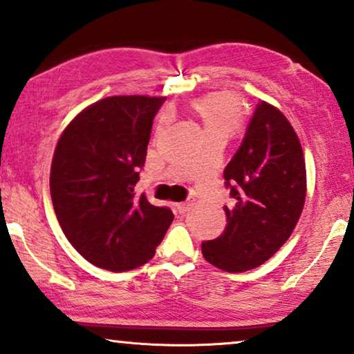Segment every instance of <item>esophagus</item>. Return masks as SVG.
<instances>
[{
	"label": "esophagus",
	"instance_id": "34e87169",
	"mask_svg": "<svg viewBox=\"0 0 354 354\" xmlns=\"http://www.w3.org/2000/svg\"><path fill=\"white\" fill-rule=\"evenodd\" d=\"M194 205V201H191V198H189V201H186V202H179V203H176V210L179 212V213H186V212H189V208H191Z\"/></svg>",
	"mask_w": 354,
	"mask_h": 354
}]
</instances>
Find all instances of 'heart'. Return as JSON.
Segmentation results:
<instances>
[{
	"label": "heart",
	"instance_id": "b5f03b06",
	"mask_svg": "<svg viewBox=\"0 0 354 354\" xmlns=\"http://www.w3.org/2000/svg\"><path fill=\"white\" fill-rule=\"evenodd\" d=\"M192 107L201 117L208 139L216 136L227 139L242 125V102L237 94L231 91L203 94L192 102Z\"/></svg>",
	"mask_w": 354,
	"mask_h": 354
}]
</instances>
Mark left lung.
Segmentation results:
<instances>
[{
    "mask_svg": "<svg viewBox=\"0 0 354 354\" xmlns=\"http://www.w3.org/2000/svg\"><path fill=\"white\" fill-rule=\"evenodd\" d=\"M234 198L220 237L202 243L203 258L227 272L263 265L295 229L305 207L303 149L287 117L272 104L257 106L242 146L225 168Z\"/></svg>",
    "mask_w": 354,
    "mask_h": 354,
    "instance_id": "obj_1",
    "label": "left lung"
}]
</instances>
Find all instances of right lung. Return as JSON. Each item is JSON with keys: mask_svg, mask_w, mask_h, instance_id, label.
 I'll use <instances>...</instances> for the list:
<instances>
[{"mask_svg": "<svg viewBox=\"0 0 354 354\" xmlns=\"http://www.w3.org/2000/svg\"><path fill=\"white\" fill-rule=\"evenodd\" d=\"M165 99L104 97L73 117L57 141L49 175L54 212L73 248L102 270L142 266L175 218L134 194Z\"/></svg>", "mask_w": 354, "mask_h": 354, "instance_id": "add662e5", "label": "right lung"}]
</instances>
